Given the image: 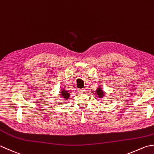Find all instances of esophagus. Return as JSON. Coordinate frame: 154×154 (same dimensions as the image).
<instances>
[{
  "instance_id": "esophagus-1",
  "label": "esophagus",
  "mask_w": 154,
  "mask_h": 154,
  "mask_svg": "<svg viewBox=\"0 0 154 154\" xmlns=\"http://www.w3.org/2000/svg\"><path fill=\"white\" fill-rule=\"evenodd\" d=\"M78 92L80 94H84L86 93V90L85 89H78Z\"/></svg>"
}]
</instances>
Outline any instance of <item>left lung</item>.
Listing matches in <instances>:
<instances>
[{"label": "left lung", "instance_id": "obj_1", "mask_svg": "<svg viewBox=\"0 0 154 154\" xmlns=\"http://www.w3.org/2000/svg\"><path fill=\"white\" fill-rule=\"evenodd\" d=\"M96 94H97V95H98V98H100L99 100H101L102 98H103L105 95L104 91H103V90H102V88H101V87H98V88H97Z\"/></svg>", "mask_w": 154, "mask_h": 154}]
</instances>
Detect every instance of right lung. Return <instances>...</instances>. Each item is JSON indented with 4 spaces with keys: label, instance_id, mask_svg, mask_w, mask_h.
Segmentation results:
<instances>
[{
    "label": "right lung",
    "instance_id": "1",
    "mask_svg": "<svg viewBox=\"0 0 154 154\" xmlns=\"http://www.w3.org/2000/svg\"><path fill=\"white\" fill-rule=\"evenodd\" d=\"M60 96L62 97V99L64 100H68L69 98V97H70V93L68 92V91L62 88L60 90Z\"/></svg>",
    "mask_w": 154,
    "mask_h": 154
}]
</instances>
